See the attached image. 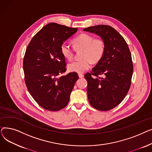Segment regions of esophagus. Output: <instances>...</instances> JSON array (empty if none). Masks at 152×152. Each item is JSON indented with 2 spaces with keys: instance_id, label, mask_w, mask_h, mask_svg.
I'll return each instance as SVG.
<instances>
[{
  "instance_id": "esophagus-1",
  "label": "esophagus",
  "mask_w": 152,
  "mask_h": 152,
  "mask_svg": "<svg viewBox=\"0 0 152 152\" xmlns=\"http://www.w3.org/2000/svg\"><path fill=\"white\" fill-rule=\"evenodd\" d=\"M78 76H79V78H83L84 77V75L83 74H79Z\"/></svg>"
}]
</instances>
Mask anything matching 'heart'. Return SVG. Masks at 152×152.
Segmentation results:
<instances>
[{
  "mask_svg": "<svg viewBox=\"0 0 152 152\" xmlns=\"http://www.w3.org/2000/svg\"><path fill=\"white\" fill-rule=\"evenodd\" d=\"M73 43L76 50H82L81 60L72 61L68 64V69L71 72L82 73L88 69L91 65V62L96 63L102 58L105 50L104 41L100 38L94 39L92 35L82 33L73 39ZM60 51L63 57L66 60L72 59L74 51L66 43H63L60 47Z\"/></svg>",
  "mask_w": 152,
  "mask_h": 152,
  "instance_id": "b5f03b06",
  "label": "heart"
}]
</instances>
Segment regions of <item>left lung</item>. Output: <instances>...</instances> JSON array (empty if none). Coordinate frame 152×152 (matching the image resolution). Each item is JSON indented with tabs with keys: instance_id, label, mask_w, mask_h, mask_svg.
<instances>
[{
	"instance_id": "left-lung-1",
	"label": "left lung",
	"mask_w": 152,
	"mask_h": 152,
	"mask_svg": "<svg viewBox=\"0 0 152 152\" xmlns=\"http://www.w3.org/2000/svg\"><path fill=\"white\" fill-rule=\"evenodd\" d=\"M83 31L100 36L105 44L102 59L84 77L90 104L97 110L108 111L118 105L129 90L133 73L131 54L124 39L111 26L97 25ZM100 74L105 77H98Z\"/></svg>"
}]
</instances>
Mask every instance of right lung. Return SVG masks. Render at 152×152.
Returning <instances> with one entry per match:
<instances>
[{
	"instance_id": "1",
	"label": "right lung",
	"mask_w": 152,
	"mask_h": 152,
	"mask_svg": "<svg viewBox=\"0 0 152 152\" xmlns=\"http://www.w3.org/2000/svg\"><path fill=\"white\" fill-rule=\"evenodd\" d=\"M77 31L76 28L50 23L38 32L27 47L23 59L25 83L34 100L47 110L65 108L79 78L75 72L58 77L66 70L60 47Z\"/></svg>"
}]
</instances>
